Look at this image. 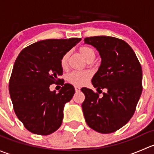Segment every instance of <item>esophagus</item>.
I'll list each match as a JSON object with an SVG mask.
<instances>
[{"label":"esophagus","mask_w":154,"mask_h":154,"mask_svg":"<svg viewBox=\"0 0 154 154\" xmlns=\"http://www.w3.org/2000/svg\"><path fill=\"white\" fill-rule=\"evenodd\" d=\"M74 88H75V91L76 92H79L80 91V88L78 86H74Z\"/></svg>","instance_id":"1"}]
</instances>
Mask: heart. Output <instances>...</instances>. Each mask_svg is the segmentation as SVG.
Returning a JSON list of instances; mask_svg holds the SVG:
<instances>
[{
	"label": "heart",
	"mask_w": 154,
	"mask_h": 154,
	"mask_svg": "<svg viewBox=\"0 0 154 154\" xmlns=\"http://www.w3.org/2000/svg\"><path fill=\"white\" fill-rule=\"evenodd\" d=\"M79 53L84 57L87 62L90 63L95 58V52L91 48L88 46H82L79 48ZM69 58V53L67 52L62 57L60 60V66L63 68L67 67L68 60ZM91 74L88 71H72L66 76V80L69 83L77 86H83L86 84L91 78Z\"/></svg>",
	"instance_id": "heart-1"
}]
</instances>
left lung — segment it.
I'll return each instance as SVG.
<instances>
[{
	"instance_id": "left-lung-1",
	"label": "left lung",
	"mask_w": 154,
	"mask_h": 154,
	"mask_svg": "<svg viewBox=\"0 0 154 154\" xmlns=\"http://www.w3.org/2000/svg\"><path fill=\"white\" fill-rule=\"evenodd\" d=\"M85 44L99 52L101 64L91 80L97 91L106 89L100 97L90 88H82V103L87 125L100 133H111L130 121L142 91V70L132 48L112 36L87 37Z\"/></svg>"
}]
</instances>
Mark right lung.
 <instances>
[{
	"mask_svg": "<svg viewBox=\"0 0 154 154\" xmlns=\"http://www.w3.org/2000/svg\"><path fill=\"white\" fill-rule=\"evenodd\" d=\"M81 41V38L46 39L37 42L20 52L12 68L9 91L14 111L24 127L34 134L46 136L58 130L63 109L75 92L64 83L60 60ZM60 82L62 88L51 92V84Z\"/></svg>",
	"mask_w": 154,
	"mask_h": 154,
	"instance_id": "right-lung-1",
	"label": "right lung"
}]
</instances>
